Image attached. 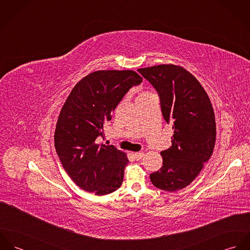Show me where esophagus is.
<instances>
[{
	"instance_id": "obj_1",
	"label": "esophagus",
	"mask_w": 250,
	"mask_h": 250,
	"mask_svg": "<svg viewBox=\"0 0 250 250\" xmlns=\"http://www.w3.org/2000/svg\"><path fill=\"white\" fill-rule=\"evenodd\" d=\"M143 156H144V153H143V152H137V153H134V157H135V159H136L137 161L141 160V159L143 158Z\"/></svg>"
}]
</instances>
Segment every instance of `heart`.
<instances>
[{
  "label": "heart",
  "instance_id": "b5f03b06",
  "mask_svg": "<svg viewBox=\"0 0 250 250\" xmlns=\"http://www.w3.org/2000/svg\"><path fill=\"white\" fill-rule=\"evenodd\" d=\"M149 95H151V93H149V92H146V91H144L143 93H141V95L138 97V98H142V97H146V96H149Z\"/></svg>",
  "mask_w": 250,
  "mask_h": 250
}]
</instances>
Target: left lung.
Wrapping results in <instances>:
<instances>
[{"mask_svg":"<svg viewBox=\"0 0 250 250\" xmlns=\"http://www.w3.org/2000/svg\"><path fill=\"white\" fill-rule=\"evenodd\" d=\"M138 71L157 90L163 116L174 130L171 147L161 152L163 167L150 180L160 189L176 191L196 178L213 154L214 108L201 83L181 66L161 64Z\"/></svg>","mask_w":250,"mask_h":250,"instance_id":"obj_1","label":"left lung"}]
</instances>
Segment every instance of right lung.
Instances as JSON below:
<instances>
[{
	"label": "right lung",
	"mask_w": 250,
	"mask_h": 250,
	"mask_svg": "<svg viewBox=\"0 0 250 250\" xmlns=\"http://www.w3.org/2000/svg\"><path fill=\"white\" fill-rule=\"evenodd\" d=\"M143 82L133 70H100L83 78L59 115L55 147L69 177L81 188L105 195L122 184L129 160L113 145L99 143L104 126L128 90Z\"/></svg>",
	"instance_id": "add662e5"
}]
</instances>
